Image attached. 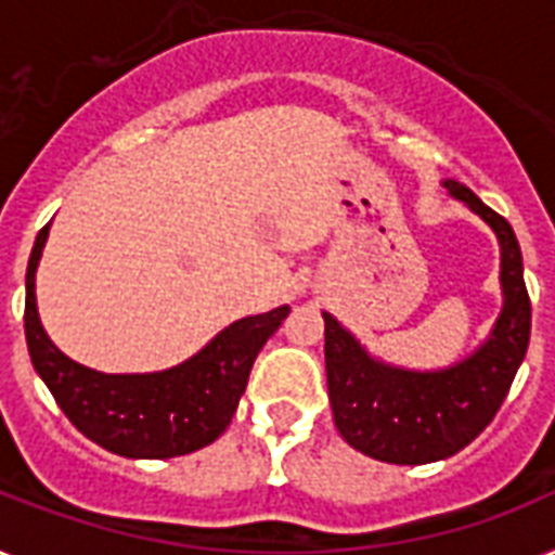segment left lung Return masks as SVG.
<instances>
[{"instance_id": "left-lung-1", "label": "left lung", "mask_w": 555, "mask_h": 555, "mask_svg": "<svg viewBox=\"0 0 555 555\" xmlns=\"http://www.w3.org/2000/svg\"><path fill=\"white\" fill-rule=\"evenodd\" d=\"M443 186L478 212L501 242L504 311L487 346L452 369L417 374L371 360L331 313H322L334 423L357 452L386 464H431L469 447L499 414L530 343L533 308L513 227L469 186L457 181Z\"/></svg>"}]
</instances>
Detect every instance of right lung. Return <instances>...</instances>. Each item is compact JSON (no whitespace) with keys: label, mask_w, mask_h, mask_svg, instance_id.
I'll return each mask as SVG.
<instances>
[{"label":"right lung","mask_w":555,"mask_h":555,"mask_svg":"<svg viewBox=\"0 0 555 555\" xmlns=\"http://www.w3.org/2000/svg\"><path fill=\"white\" fill-rule=\"evenodd\" d=\"M39 230L25 273V339L30 363L63 414L98 447L124 457H176L207 447L230 426L261 346L291 308L247 317L204 351L160 374H100L74 363L39 325L34 273L46 247Z\"/></svg>","instance_id":"obj_1"}]
</instances>
